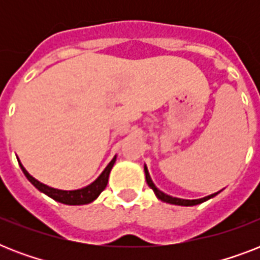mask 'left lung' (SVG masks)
Here are the masks:
<instances>
[{"mask_svg": "<svg viewBox=\"0 0 260 260\" xmlns=\"http://www.w3.org/2000/svg\"><path fill=\"white\" fill-rule=\"evenodd\" d=\"M144 173H146V181L147 183H148V186H150L151 189L154 190V193L156 194V197L160 200V201L163 202H167V204H173V205H181V206H194V205H198V204H202V202L208 201V200H210V198H213L214 196H217V193L214 194H210V196H208V197H204V198H198V200H183V198H177V197H171V196H167L166 193H163V191H160V190L156 187V186L154 185V182H152V179H151L150 177V173H148V170H147V166L144 165Z\"/></svg>", "mask_w": 260, "mask_h": 260, "instance_id": "left-lung-1", "label": "left lung"}]
</instances>
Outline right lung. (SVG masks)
Returning a JSON list of instances; mask_svg holds the SVG:
<instances>
[{"label": "right lung", "mask_w": 260, "mask_h": 260, "mask_svg": "<svg viewBox=\"0 0 260 260\" xmlns=\"http://www.w3.org/2000/svg\"><path fill=\"white\" fill-rule=\"evenodd\" d=\"M114 162H116V156L110 160L109 165L105 167V170L102 171L101 175H100L93 183H90L86 187H82V189L78 190H59L54 189V187H50V186H47L44 185V183H42V182H39L38 179H35V178L24 169V166L20 163V160H18V165L21 167L24 175L28 178V181H29L36 189L40 190L42 193L47 194L48 197H51L52 200H55V201L62 202V204H66V205H86V204L93 202L94 200L101 194L102 190L106 187V185H108V179H109L110 170H112Z\"/></svg>", "instance_id": "right-lung-1"}]
</instances>
